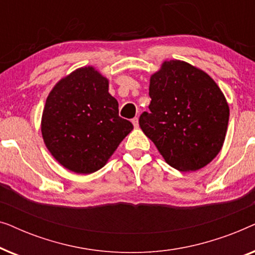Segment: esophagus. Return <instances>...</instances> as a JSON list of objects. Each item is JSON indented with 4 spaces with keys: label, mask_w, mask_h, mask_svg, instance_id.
<instances>
[{
    "label": "esophagus",
    "mask_w": 255,
    "mask_h": 255,
    "mask_svg": "<svg viewBox=\"0 0 255 255\" xmlns=\"http://www.w3.org/2000/svg\"><path fill=\"white\" fill-rule=\"evenodd\" d=\"M132 124H133V127L137 128L139 127V121H138V117H134L133 120H132Z\"/></svg>",
    "instance_id": "1"
}]
</instances>
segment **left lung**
I'll return each instance as SVG.
<instances>
[{
	"label": "left lung",
	"instance_id": "8db88e82",
	"mask_svg": "<svg viewBox=\"0 0 255 255\" xmlns=\"http://www.w3.org/2000/svg\"><path fill=\"white\" fill-rule=\"evenodd\" d=\"M149 113L139 125L165 161L193 172L214 160L224 144L230 109L208 73L182 60H165L149 78Z\"/></svg>",
	"mask_w": 255,
	"mask_h": 255
}]
</instances>
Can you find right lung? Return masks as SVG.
Returning a JSON list of instances; mask_svg holds the SVG:
<instances>
[{
  "label": "right lung",
  "mask_w": 255,
  "mask_h": 255,
  "mask_svg": "<svg viewBox=\"0 0 255 255\" xmlns=\"http://www.w3.org/2000/svg\"><path fill=\"white\" fill-rule=\"evenodd\" d=\"M40 128L47 149L62 167L92 174L106 166L133 125L118 115L109 80L93 66H85L55 83Z\"/></svg>",
  "instance_id": "obj_1"
}]
</instances>
